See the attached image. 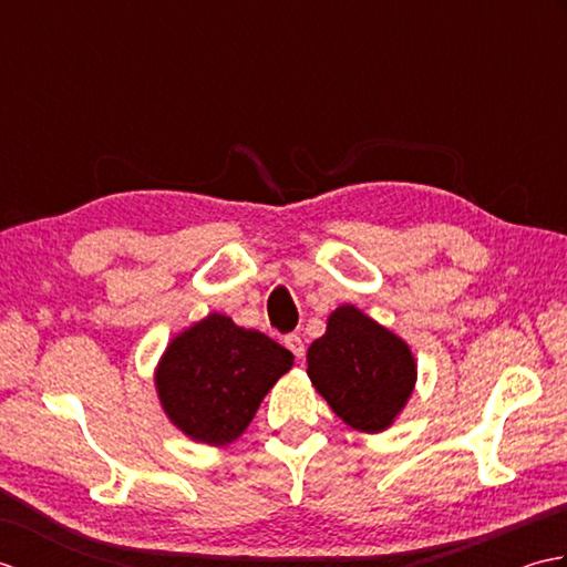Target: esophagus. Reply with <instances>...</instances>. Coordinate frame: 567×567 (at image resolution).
I'll list each match as a JSON object with an SVG mask.
<instances>
[{
    "label": "esophagus",
    "mask_w": 567,
    "mask_h": 567,
    "mask_svg": "<svg viewBox=\"0 0 567 567\" xmlns=\"http://www.w3.org/2000/svg\"><path fill=\"white\" fill-rule=\"evenodd\" d=\"M285 346L290 348L295 358H302V355H305V351H307V348H305V341H302V336H299V333L285 336Z\"/></svg>",
    "instance_id": "1"
}]
</instances>
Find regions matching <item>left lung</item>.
I'll use <instances>...</instances> for the list:
<instances>
[{
  "label": "left lung",
  "instance_id": "obj_1",
  "mask_svg": "<svg viewBox=\"0 0 567 567\" xmlns=\"http://www.w3.org/2000/svg\"><path fill=\"white\" fill-rule=\"evenodd\" d=\"M307 365L336 416L365 433L388 429L416 382L409 346L351 305L329 317L327 333L309 346Z\"/></svg>",
  "mask_w": 567,
  "mask_h": 567
}]
</instances>
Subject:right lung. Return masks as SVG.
<instances>
[{"instance_id":"obj_1","label":"right lung","mask_w":567,"mask_h":567,"mask_svg":"<svg viewBox=\"0 0 567 567\" xmlns=\"http://www.w3.org/2000/svg\"><path fill=\"white\" fill-rule=\"evenodd\" d=\"M295 355L270 336L209 315L167 346L155 372L165 414L189 439L224 445L256 416Z\"/></svg>"}]
</instances>
